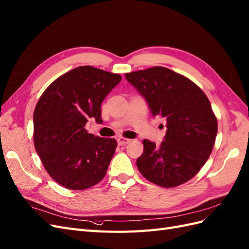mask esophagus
Masks as SVG:
<instances>
[{"instance_id": "obj_1", "label": "esophagus", "mask_w": 249, "mask_h": 249, "mask_svg": "<svg viewBox=\"0 0 249 249\" xmlns=\"http://www.w3.org/2000/svg\"><path fill=\"white\" fill-rule=\"evenodd\" d=\"M117 142H118V145H120V146H123V145L128 144L129 142H130V140H129V139H125V138L120 137V138H118Z\"/></svg>"}]
</instances>
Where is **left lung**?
<instances>
[{
	"mask_svg": "<svg viewBox=\"0 0 249 249\" xmlns=\"http://www.w3.org/2000/svg\"><path fill=\"white\" fill-rule=\"evenodd\" d=\"M152 116L167 121L160 145L144 140L137 166L146 179L172 188L194 177L208 160L217 136V119L208 97L188 78L162 67L125 74Z\"/></svg>",
	"mask_w": 249,
	"mask_h": 249,
	"instance_id": "1",
	"label": "left lung"
}]
</instances>
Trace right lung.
<instances>
[{"label":"right lung","instance_id":"1","mask_svg":"<svg viewBox=\"0 0 249 249\" xmlns=\"http://www.w3.org/2000/svg\"><path fill=\"white\" fill-rule=\"evenodd\" d=\"M119 74L89 66L57 78L44 91L33 115L34 146L52 178L70 190L95 186L107 171L117 141L85 130L101 123V104L121 82Z\"/></svg>","mask_w":249,"mask_h":249}]
</instances>
